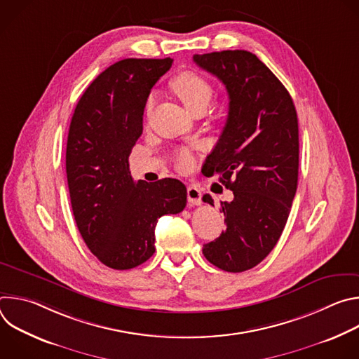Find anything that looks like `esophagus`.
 <instances>
[{"instance_id":"1","label":"esophagus","mask_w":359,"mask_h":359,"mask_svg":"<svg viewBox=\"0 0 359 359\" xmlns=\"http://www.w3.org/2000/svg\"><path fill=\"white\" fill-rule=\"evenodd\" d=\"M187 200L189 203L194 204V206H198L201 203V190L197 189L196 186H189L187 187Z\"/></svg>"}]
</instances>
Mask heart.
Segmentation results:
<instances>
[{
  "label": "heart",
  "mask_w": 359,
  "mask_h": 359,
  "mask_svg": "<svg viewBox=\"0 0 359 359\" xmlns=\"http://www.w3.org/2000/svg\"><path fill=\"white\" fill-rule=\"evenodd\" d=\"M172 88L176 92V95L180 97V100L184 104V107L191 112V114H200V112H206L209 108L210 102L215 95V89L212 83L201 76L200 74L186 71L179 74L173 82ZM153 104H155V97L150 96L146 102V114L149 115ZM193 163V158L189 151L183 150L177 155V166L179 169H187Z\"/></svg>",
  "instance_id": "heart-1"
}]
</instances>
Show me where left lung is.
Here are the masks:
<instances>
[{"label":"left lung","instance_id":"1","mask_svg":"<svg viewBox=\"0 0 359 359\" xmlns=\"http://www.w3.org/2000/svg\"><path fill=\"white\" fill-rule=\"evenodd\" d=\"M229 93V115L203 170L233 191L222 201L226 230L203 254L213 266L241 273L260 264L277 244L298 184V119L278 78L248 50L194 55ZM203 201L215 206L210 194Z\"/></svg>","mask_w":359,"mask_h":359}]
</instances>
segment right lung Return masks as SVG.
Returning <instances> with one entry per match:
<instances>
[{
  "label": "right lung",
  "mask_w": 359,
  "mask_h": 359,
  "mask_svg": "<svg viewBox=\"0 0 359 359\" xmlns=\"http://www.w3.org/2000/svg\"><path fill=\"white\" fill-rule=\"evenodd\" d=\"M173 60H122L86 88L75 108L67 142V179L78 230L95 257L129 270L155 252L159 217L186 208L177 179L133 182L129 155L143 130L150 89Z\"/></svg>",
  "instance_id": "obj_1"
}]
</instances>
